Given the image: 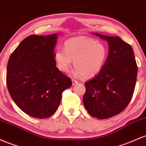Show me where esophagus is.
I'll return each mask as SVG.
<instances>
[{
	"label": "esophagus",
	"instance_id": "esophagus-1",
	"mask_svg": "<svg viewBox=\"0 0 146 146\" xmlns=\"http://www.w3.org/2000/svg\"><path fill=\"white\" fill-rule=\"evenodd\" d=\"M72 85H73V86H74V85L77 84V83H78V81H76V80H75V79H72Z\"/></svg>",
	"mask_w": 146,
	"mask_h": 146
}]
</instances>
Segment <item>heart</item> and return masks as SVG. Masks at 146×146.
<instances>
[{
  "label": "heart",
  "mask_w": 146,
  "mask_h": 146,
  "mask_svg": "<svg viewBox=\"0 0 146 146\" xmlns=\"http://www.w3.org/2000/svg\"><path fill=\"white\" fill-rule=\"evenodd\" d=\"M108 56V48L104 43L86 36L68 39L64 49L58 47L54 52L56 63L60 71L69 72L74 60V74L86 78H93L101 72Z\"/></svg>",
  "instance_id": "heart-1"
}]
</instances>
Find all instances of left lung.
Instances as JSON below:
<instances>
[{
	"instance_id": "left-lung-1",
	"label": "left lung",
	"mask_w": 146,
	"mask_h": 146,
	"mask_svg": "<svg viewBox=\"0 0 146 146\" xmlns=\"http://www.w3.org/2000/svg\"><path fill=\"white\" fill-rule=\"evenodd\" d=\"M107 40L109 54L104 68L85 83V108L93 117L110 118L125 110L133 96L137 65L133 49L118 36L93 33Z\"/></svg>"
}]
</instances>
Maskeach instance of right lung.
Masks as SVG:
<instances>
[{"label": "right lung", "instance_id": "obj_1", "mask_svg": "<svg viewBox=\"0 0 146 146\" xmlns=\"http://www.w3.org/2000/svg\"><path fill=\"white\" fill-rule=\"evenodd\" d=\"M56 40L57 34L29 36L8 60L6 81L9 94L19 108L32 117L53 115L63 92L72 85L56 67Z\"/></svg>", "mask_w": 146, "mask_h": 146}]
</instances>
